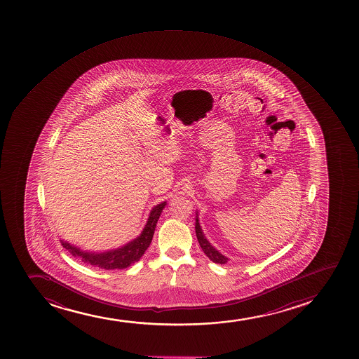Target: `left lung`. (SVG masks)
<instances>
[{"label":"left lung","mask_w":359,"mask_h":359,"mask_svg":"<svg viewBox=\"0 0 359 359\" xmlns=\"http://www.w3.org/2000/svg\"><path fill=\"white\" fill-rule=\"evenodd\" d=\"M196 235H197L198 242L202 247L203 252L206 254V257L211 260V262H216V264H226L228 262L229 259L224 257L221 252H218L205 238V235L203 233L202 226L199 224V219H198V211L197 216H196Z\"/></svg>","instance_id":"left-lung-1"}]
</instances>
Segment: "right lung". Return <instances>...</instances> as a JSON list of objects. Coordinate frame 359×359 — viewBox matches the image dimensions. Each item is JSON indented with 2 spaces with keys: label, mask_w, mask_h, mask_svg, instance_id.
Here are the masks:
<instances>
[{
  "label": "right lung",
  "mask_w": 359,
  "mask_h": 359,
  "mask_svg": "<svg viewBox=\"0 0 359 359\" xmlns=\"http://www.w3.org/2000/svg\"><path fill=\"white\" fill-rule=\"evenodd\" d=\"M165 205L167 202H162L154 206L140 236L116 250L90 252V250H81L80 247L74 246L65 240H61L62 246L65 247V250H68L73 257L80 258L82 262L89 265L95 266L102 270H123L137 262L144 254L145 250H148L153 240L157 221Z\"/></svg>",
  "instance_id": "1"
}]
</instances>
